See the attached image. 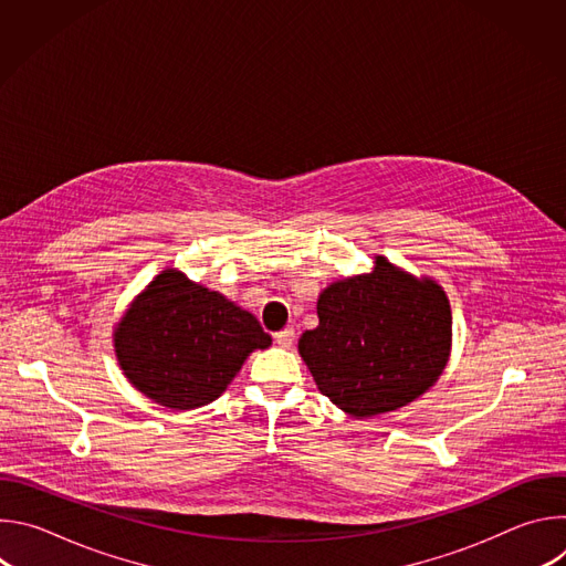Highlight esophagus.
<instances>
[{
  "mask_svg": "<svg viewBox=\"0 0 566 566\" xmlns=\"http://www.w3.org/2000/svg\"><path fill=\"white\" fill-rule=\"evenodd\" d=\"M295 340V332L293 329H284V332H277L275 334V345L282 347V349H289Z\"/></svg>",
  "mask_w": 566,
  "mask_h": 566,
  "instance_id": "1",
  "label": "esophagus"
}]
</instances>
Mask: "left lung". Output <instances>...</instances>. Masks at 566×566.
<instances>
[{
	"label": "left lung",
	"instance_id": "8db88e82",
	"mask_svg": "<svg viewBox=\"0 0 566 566\" xmlns=\"http://www.w3.org/2000/svg\"><path fill=\"white\" fill-rule=\"evenodd\" d=\"M317 327L297 352L317 389L354 419L406 408L443 374L452 311L443 286L374 255V269L317 295Z\"/></svg>",
	"mask_w": 566,
	"mask_h": 566
}]
</instances>
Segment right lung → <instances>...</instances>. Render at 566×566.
I'll list each match as a JSON object with an SVG mask.
<instances>
[{
	"label": "right lung",
	"mask_w": 566,
	"mask_h": 566,
	"mask_svg": "<svg viewBox=\"0 0 566 566\" xmlns=\"http://www.w3.org/2000/svg\"><path fill=\"white\" fill-rule=\"evenodd\" d=\"M112 338L132 387L170 410L217 400L247 358L273 343L251 311L177 269L129 302Z\"/></svg>",
	"instance_id": "obj_1"
}]
</instances>
